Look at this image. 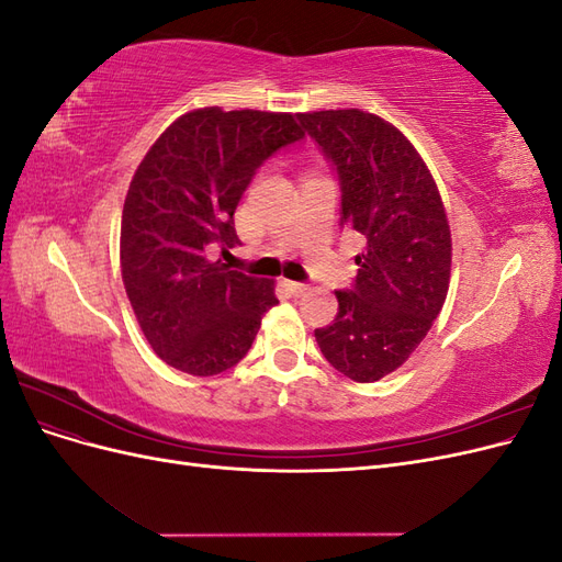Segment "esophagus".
I'll return each instance as SVG.
<instances>
[{"instance_id":"esophagus-1","label":"esophagus","mask_w":562,"mask_h":562,"mask_svg":"<svg viewBox=\"0 0 562 562\" xmlns=\"http://www.w3.org/2000/svg\"><path fill=\"white\" fill-rule=\"evenodd\" d=\"M285 288H288V291H291L295 297H297V295H304V293L310 291L307 285H304V283H297V281H285Z\"/></svg>"}]
</instances>
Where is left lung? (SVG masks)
<instances>
[{
    "instance_id": "8db88e82",
    "label": "left lung",
    "mask_w": 562,
    "mask_h": 562,
    "mask_svg": "<svg viewBox=\"0 0 562 562\" xmlns=\"http://www.w3.org/2000/svg\"><path fill=\"white\" fill-rule=\"evenodd\" d=\"M339 180V223L366 241L359 274L316 342L353 382L401 368L443 310L452 239L434 176L405 135L363 110L297 114Z\"/></svg>"
}]
</instances>
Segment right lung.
Returning <instances> with one entry per match:
<instances>
[{
    "mask_svg": "<svg viewBox=\"0 0 562 562\" xmlns=\"http://www.w3.org/2000/svg\"><path fill=\"white\" fill-rule=\"evenodd\" d=\"M304 138L288 112L201 108L178 116L135 171L119 260L131 307L161 361L196 378L239 363L279 304L274 281L209 260L234 248V211L255 171Z\"/></svg>",
    "mask_w": 562,
    "mask_h": 562,
    "instance_id": "right-lung-1",
    "label": "right lung"
}]
</instances>
